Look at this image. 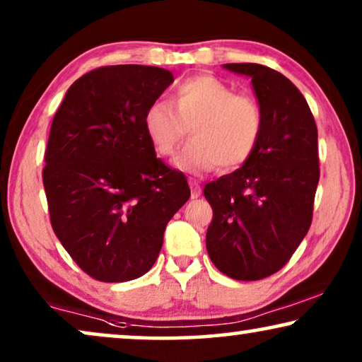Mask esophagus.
<instances>
[{"mask_svg": "<svg viewBox=\"0 0 362 362\" xmlns=\"http://www.w3.org/2000/svg\"><path fill=\"white\" fill-rule=\"evenodd\" d=\"M187 182H189V187H191V194L192 197H197L201 194V186H199V181L194 180V177H189L187 180Z\"/></svg>", "mask_w": 362, "mask_h": 362, "instance_id": "1", "label": "esophagus"}]
</instances>
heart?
<instances>
[{
	"instance_id": "obj_1",
	"label": "heart",
	"mask_w": 362,
	"mask_h": 362,
	"mask_svg": "<svg viewBox=\"0 0 362 362\" xmlns=\"http://www.w3.org/2000/svg\"><path fill=\"white\" fill-rule=\"evenodd\" d=\"M191 128L192 140L177 153L175 165L187 173L240 166L255 151L264 130L260 103L214 76L186 78L173 93L171 105L153 102L143 115V130L153 150L170 156Z\"/></svg>"
}]
</instances>
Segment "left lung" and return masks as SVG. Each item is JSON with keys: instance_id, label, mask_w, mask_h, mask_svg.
I'll return each instance as SVG.
<instances>
[{"instance_id": "obj_1", "label": "left lung", "mask_w": 362, "mask_h": 362, "mask_svg": "<svg viewBox=\"0 0 362 362\" xmlns=\"http://www.w3.org/2000/svg\"><path fill=\"white\" fill-rule=\"evenodd\" d=\"M224 67L252 78L264 130L242 168L204 186L214 212L206 247L224 275L262 280L290 260L311 226L318 130L305 97L284 74L260 64Z\"/></svg>"}]
</instances>
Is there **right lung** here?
I'll use <instances>...</instances> for the list:
<instances>
[{
	"instance_id": "right-lung-1",
	"label": "right lung",
	"mask_w": 362,
	"mask_h": 362,
	"mask_svg": "<svg viewBox=\"0 0 362 362\" xmlns=\"http://www.w3.org/2000/svg\"><path fill=\"white\" fill-rule=\"evenodd\" d=\"M175 77L161 67H98L69 87L49 133L42 182L52 229L72 260L107 284L145 275L166 224L189 199L143 130Z\"/></svg>"
}]
</instances>
